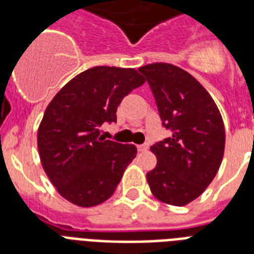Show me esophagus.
Segmentation results:
<instances>
[{"label": "esophagus", "instance_id": "34e87169", "mask_svg": "<svg viewBox=\"0 0 254 254\" xmlns=\"http://www.w3.org/2000/svg\"><path fill=\"white\" fill-rule=\"evenodd\" d=\"M138 151H147L149 150V143H142V145H138L137 146Z\"/></svg>", "mask_w": 254, "mask_h": 254}]
</instances>
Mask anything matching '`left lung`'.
I'll return each mask as SVG.
<instances>
[{
	"instance_id": "left-lung-1",
	"label": "left lung",
	"mask_w": 254,
	"mask_h": 254,
	"mask_svg": "<svg viewBox=\"0 0 254 254\" xmlns=\"http://www.w3.org/2000/svg\"><path fill=\"white\" fill-rule=\"evenodd\" d=\"M138 71L149 83L162 125L171 137L154 143L157 166L146 174L153 195L163 203L186 205L200 196L220 167L225 130L216 104L185 69L153 63Z\"/></svg>"
}]
</instances>
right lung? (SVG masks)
Instances as JSON below:
<instances>
[{"instance_id":"obj_1","label":"right lung","mask_w":254,"mask_h":254,"mask_svg":"<svg viewBox=\"0 0 254 254\" xmlns=\"http://www.w3.org/2000/svg\"><path fill=\"white\" fill-rule=\"evenodd\" d=\"M143 83L134 68L99 65L73 77L46 108L38 150L43 170L64 199L93 207L113 195L137 147L101 138L99 129L117 121L120 103Z\"/></svg>"}]
</instances>
